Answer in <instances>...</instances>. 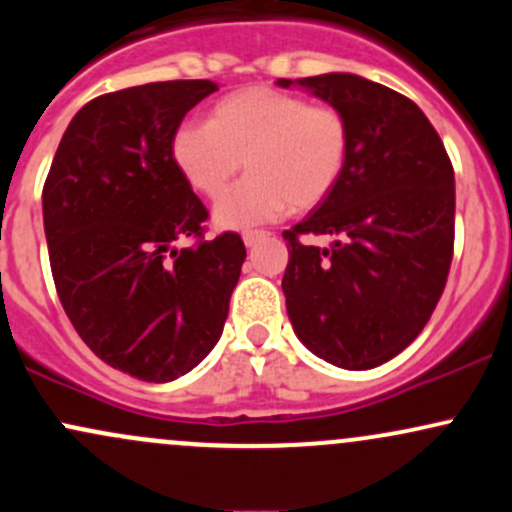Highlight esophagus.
<instances>
[{
  "label": "esophagus",
  "mask_w": 512,
  "mask_h": 512,
  "mask_svg": "<svg viewBox=\"0 0 512 512\" xmlns=\"http://www.w3.org/2000/svg\"><path fill=\"white\" fill-rule=\"evenodd\" d=\"M265 238H267L265 230H245V233H243V240H245L247 247L257 245V243H260V240H265Z\"/></svg>",
  "instance_id": "1"
}]
</instances>
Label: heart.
Here are the masks:
<instances>
[{"label":"heart","mask_w":512,"mask_h":512,"mask_svg":"<svg viewBox=\"0 0 512 512\" xmlns=\"http://www.w3.org/2000/svg\"><path fill=\"white\" fill-rule=\"evenodd\" d=\"M350 150L352 128L340 109L269 87L228 94L213 104L209 121L184 123L172 136L179 174L209 199L240 167L250 172L213 211L218 226L233 230L318 206L340 184Z\"/></svg>","instance_id":"1"}]
</instances>
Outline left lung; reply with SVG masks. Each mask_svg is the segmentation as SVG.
Instances as JSON below:
<instances>
[{"mask_svg":"<svg viewBox=\"0 0 512 512\" xmlns=\"http://www.w3.org/2000/svg\"><path fill=\"white\" fill-rule=\"evenodd\" d=\"M308 89L347 116L352 150L328 199L284 230L282 289L294 333L342 369H372L425 328L454 252V170L418 104L347 75L279 80ZM303 234H333L330 248Z\"/></svg>","mask_w":512,"mask_h":512,"instance_id":"8db88e82","label":"left lung"}]
</instances>
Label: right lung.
I'll return each instance as SVG.
<instances>
[{
  "mask_svg": "<svg viewBox=\"0 0 512 512\" xmlns=\"http://www.w3.org/2000/svg\"><path fill=\"white\" fill-rule=\"evenodd\" d=\"M216 89L172 80L101 94L70 121L43 184L67 318L109 367L155 384L213 350L245 262L238 233L204 238L209 211L172 160L174 131ZM179 237L195 245L177 251Z\"/></svg>",
  "mask_w": 512,
  "mask_h": 512,
  "instance_id": "right-lung-1",
  "label": "right lung"
}]
</instances>
